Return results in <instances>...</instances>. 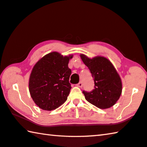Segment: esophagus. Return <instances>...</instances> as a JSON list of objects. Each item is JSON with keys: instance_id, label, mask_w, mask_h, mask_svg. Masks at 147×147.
Returning <instances> with one entry per match:
<instances>
[{"instance_id": "34e87169", "label": "esophagus", "mask_w": 147, "mask_h": 147, "mask_svg": "<svg viewBox=\"0 0 147 147\" xmlns=\"http://www.w3.org/2000/svg\"><path fill=\"white\" fill-rule=\"evenodd\" d=\"M77 86H79V87H80V88H81L83 86V83H81V82H79L78 85H77Z\"/></svg>"}]
</instances>
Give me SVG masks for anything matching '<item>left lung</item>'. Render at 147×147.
<instances>
[{
  "instance_id": "obj_1",
  "label": "left lung",
  "mask_w": 147,
  "mask_h": 147,
  "mask_svg": "<svg viewBox=\"0 0 147 147\" xmlns=\"http://www.w3.org/2000/svg\"><path fill=\"white\" fill-rule=\"evenodd\" d=\"M80 57L89 69L94 81L92 91H83L86 101L102 109L113 106L120 98L122 90L121 79L113 65L104 57L90 59L83 54Z\"/></svg>"
}]
</instances>
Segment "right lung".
<instances>
[{
	"label": "right lung",
	"instance_id": "add662e5",
	"mask_svg": "<svg viewBox=\"0 0 147 147\" xmlns=\"http://www.w3.org/2000/svg\"><path fill=\"white\" fill-rule=\"evenodd\" d=\"M72 57V55L64 57L51 52L34 66L28 89L33 101L42 109H56L66 101L71 89L69 79L71 71L68 63Z\"/></svg>",
	"mask_w": 147,
	"mask_h": 147
}]
</instances>
